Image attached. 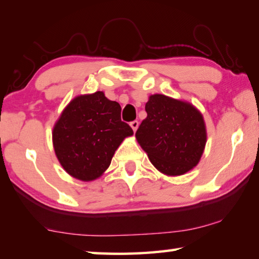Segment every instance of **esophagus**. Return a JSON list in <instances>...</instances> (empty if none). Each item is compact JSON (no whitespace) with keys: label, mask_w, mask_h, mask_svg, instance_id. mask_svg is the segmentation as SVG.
<instances>
[{"label":"esophagus","mask_w":259,"mask_h":259,"mask_svg":"<svg viewBox=\"0 0 259 259\" xmlns=\"http://www.w3.org/2000/svg\"><path fill=\"white\" fill-rule=\"evenodd\" d=\"M138 125H139V122L138 121H133L130 123V126L131 128H133V130H134V133H136V130L138 129Z\"/></svg>","instance_id":"obj_1"}]
</instances>
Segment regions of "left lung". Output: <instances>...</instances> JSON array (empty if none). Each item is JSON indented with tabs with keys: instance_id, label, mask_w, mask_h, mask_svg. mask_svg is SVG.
I'll use <instances>...</instances> for the list:
<instances>
[{
	"instance_id": "obj_1",
	"label": "left lung",
	"mask_w": 259,
	"mask_h": 259,
	"mask_svg": "<svg viewBox=\"0 0 259 259\" xmlns=\"http://www.w3.org/2000/svg\"><path fill=\"white\" fill-rule=\"evenodd\" d=\"M147 117L136 133L152 164L168 176H181L199 163L207 142L202 114L193 105L152 95Z\"/></svg>"
}]
</instances>
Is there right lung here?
Returning a JSON list of instances; mask_svg holds the SVG:
<instances>
[{
    "label": "right lung",
    "instance_id": "obj_1",
    "mask_svg": "<svg viewBox=\"0 0 259 259\" xmlns=\"http://www.w3.org/2000/svg\"><path fill=\"white\" fill-rule=\"evenodd\" d=\"M130 125L121 121L119 103L103 91L77 96L69 103L52 131L55 153L66 172L83 182L102 176Z\"/></svg>",
    "mask_w": 259,
    "mask_h": 259
}]
</instances>
